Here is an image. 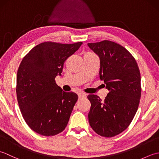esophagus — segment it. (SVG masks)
I'll return each mask as SVG.
<instances>
[{
    "mask_svg": "<svg viewBox=\"0 0 159 159\" xmlns=\"http://www.w3.org/2000/svg\"><path fill=\"white\" fill-rule=\"evenodd\" d=\"M87 95L85 93H79V98H83V97H85Z\"/></svg>",
    "mask_w": 159,
    "mask_h": 159,
    "instance_id": "34e87169",
    "label": "esophagus"
}]
</instances>
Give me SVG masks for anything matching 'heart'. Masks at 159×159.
Listing matches in <instances>:
<instances>
[{"mask_svg": "<svg viewBox=\"0 0 159 159\" xmlns=\"http://www.w3.org/2000/svg\"><path fill=\"white\" fill-rule=\"evenodd\" d=\"M87 55H89V54H87Z\"/></svg>", "mask_w": 159, "mask_h": 159, "instance_id": "obj_1", "label": "heart"}]
</instances>
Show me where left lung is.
Segmentation results:
<instances>
[{
	"label": "left lung",
	"mask_w": 159,
	"mask_h": 159,
	"mask_svg": "<svg viewBox=\"0 0 159 159\" xmlns=\"http://www.w3.org/2000/svg\"><path fill=\"white\" fill-rule=\"evenodd\" d=\"M88 46L100 57V79L109 92L104 101L97 95L87 96L89 122L98 134L112 137L126 130L135 116L141 93L140 71L134 57L116 42L104 40Z\"/></svg>",
	"instance_id": "left-lung-1"
}]
</instances>
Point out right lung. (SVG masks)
<instances>
[{
    "instance_id": "right-lung-1",
    "label": "right lung",
    "mask_w": 159,
    "mask_h": 159,
    "mask_svg": "<svg viewBox=\"0 0 159 159\" xmlns=\"http://www.w3.org/2000/svg\"><path fill=\"white\" fill-rule=\"evenodd\" d=\"M82 43L42 42L20 64L16 79L18 105L26 123L41 135H56L68 123L78 95L63 92L55 79L61 75L64 62Z\"/></svg>"
}]
</instances>
